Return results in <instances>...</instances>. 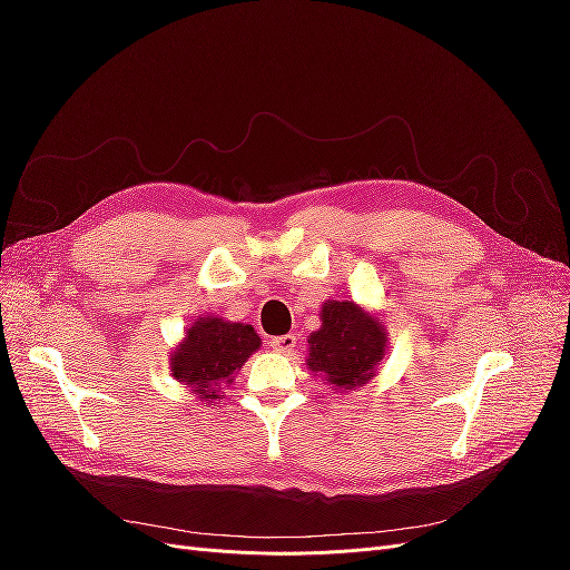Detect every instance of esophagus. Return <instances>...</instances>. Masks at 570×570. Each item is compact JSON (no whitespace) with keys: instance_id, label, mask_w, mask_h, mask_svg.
<instances>
[{"instance_id":"34e87169","label":"esophagus","mask_w":570,"mask_h":570,"mask_svg":"<svg viewBox=\"0 0 570 570\" xmlns=\"http://www.w3.org/2000/svg\"><path fill=\"white\" fill-rule=\"evenodd\" d=\"M297 347V335L295 333H287V335H278L271 340V350L273 352H281V354H289L292 350Z\"/></svg>"}]
</instances>
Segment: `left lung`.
<instances>
[{
    "label": "left lung",
    "mask_w": 570,
    "mask_h": 570,
    "mask_svg": "<svg viewBox=\"0 0 570 570\" xmlns=\"http://www.w3.org/2000/svg\"><path fill=\"white\" fill-rule=\"evenodd\" d=\"M321 331L308 337L306 364L335 390L364 385L385 354V327L352 302H327Z\"/></svg>",
    "instance_id": "8db88e82"
}]
</instances>
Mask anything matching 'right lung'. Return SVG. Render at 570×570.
<instances>
[{"label": "right lung", "instance_id": "add662e5", "mask_svg": "<svg viewBox=\"0 0 570 570\" xmlns=\"http://www.w3.org/2000/svg\"><path fill=\"white\" fill-rule=\"evenodd\" d=\"M262 347V340L252 325L204 318L189 327L174 354V375L178 383L195 387L199 400H216V385L233 381V373L243 368L252 352Z\"/></svg>", "mask_w": 570, "mask_h": 570}]
</instances>
